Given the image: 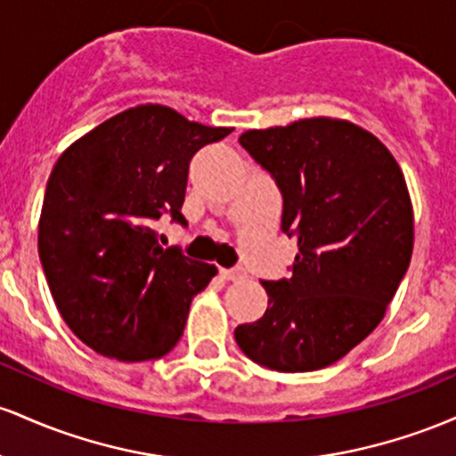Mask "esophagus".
Masks as SVG:
<instances>
[{
	"label": "esophagus",
	"instance_id": "34e87169",
	"mask_svg": "<svg viewBox=\"0 0 456 456\" xmlns=\"http://www.w3.org/2000/svg\"><path fill=\"white\" fill-rule=\"evenodd\" d=\"M219 275H222L224 280H243L245 278V269L241 267H234V269H219Z\"/></svg>",
	"mask_w": 456,
	"mask_h": 456
}]
</instances>
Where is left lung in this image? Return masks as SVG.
<instances>
[{
  "label": "left lung",
  "instance_id": "1",
  "mask_svg": "<svg viewBox=\"0 0 456 456\" xmlns=\"http://www.w3.org/2000/svg\"><path fill=\"white\" fill-rule=\"evenodd\" d=\"M239 144L282 193V232L299 254L282 280H263L269 308L234 330L271 370L334 364L379 325L405 278L413 211L401 167L372 133L308 118L245 131Z\"/></svg>",
  "mask_w": 456,
  "mask_h": 456
}]
</instances>
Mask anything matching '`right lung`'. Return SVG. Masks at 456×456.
<instances>
[{
  "instance_id": "add662e5",
  "label": "right lung",
  "mask_w": 456,
  "mask_h": 456,
  "mask_svg": "<svg viewBox=\"0 0 456 456\" xmlns=\"http://www.w3.org/2000/svg\"><path fill=\"white\" fill-rule=\"evenodd\" d=\"M232 129L189 122L163 105L122 111L66 148L51 170L38 254L55 305L90 349L159 360L181 340L189 304L217 273L152 224L181 215L191 157Z\"/></svg>"
}]
</instances>
